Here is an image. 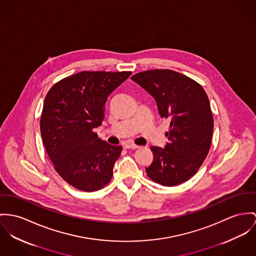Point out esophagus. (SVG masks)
I'll use <instances>...</instances> for the list:
<instances>
[{"label": "esophagus", "mask_w": 256, "mask_h": 256, "mask_svg": "<svg viewBox=\"0 0 256 256\" xmlns=\"http://www.w3.org/2000/svg\"><path fill=\"white\" fill-rule=\"evenodd\" d=\"M124 147L126 149H138V148H139V146L134 144V143H126V144L124 145Z\"/></svg>", "instance_id": "1"}]
</instances>
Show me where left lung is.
Returning a JSON list of instances; mask_svg holds the SVG:
<instances>
[{
    "label": "left lung",
    "instance_id": "obj_1",
    "mask_svg": "<svg viewBox=\"0 0 256 256\" xmlns=\"http://www.w3.org/2000/svg\"><path fill=\"white\" fill-rule=\"evenodd\" d=\"M157 102L162 118L170 120L164 148L152 146L154 160L147 176L162 186H176L196 174L212 145L214 117L202 86L168 69L140 72L132 77Z\"/></svg>",
    "mask_w": 256,
    "mask_h": 256
}]
</instances>
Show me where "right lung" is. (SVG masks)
<instances>
[{"label": "right lung", "mask_w": 256, "mask_h": 256, "mask_svg": "<svg viewBox=\"0 0 256 256\" xmlns=\"http://www.w3.org/2000/svg\"><path fill=\"white\" fill-rule=\"evenodd\" d=\"M132 72L82 71L54 84L40 115V134L54 170L73 187L94 192L106 186L122 146L94 132L104 118L109 94Z\"/></svg>", "instance_id": "right-lung-1"}]
</instances>
